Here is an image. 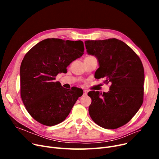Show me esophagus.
Returning <instances> with one entry per match:
<instances>
[{"label":"esophagus","instance_id":"34e87169","mask_svg":"<svg viewBox=\"0 0 159 159\" xmlns=\"http://www.w3.org/2000/svg\"><path fill=\"white\" fill-rule=\"evenodd\" d=\"M87 95V91H86V90H84V93H83V95L85 96V95Z\"/></svg>","mask_w":159,"mask_h":159}]
</instances>
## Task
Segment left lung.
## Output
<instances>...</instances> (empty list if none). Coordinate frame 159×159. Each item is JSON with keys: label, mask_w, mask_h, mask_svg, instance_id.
<instances>
[{"label": "left lung", "mask_w": 159, "mask_h": 159, "mask_svg": "<svg viewBox=\"0 0 159 159\" xmlns=\"http://www.w3.org/2000/svg\"><path fill=\"white\" fill-rule=\"evenodd\" d=\"M89 55L95 56L99 68L96 79L111 83L107 93L91 91L89 113L105 129H116L127 124L143 103L144 71L139 57L124 42L116 39L86 40Z\"/></svg>", "instance_id": "1"}]
</instances>
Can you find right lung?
<instances>
[{
	"mask_svg": "<svg viewBox=\"0 0 159 159\" xmlns=\"http://www.w3.org/2000/svg\"><path fill=\"white\" fill-rule=\"evenodd\" d=\"M81 40L47 39L25 55L20 65V96L29 114L39 123L53 126L64 121L79 97L55 80L71 62L84 54Z\"/></svg>",
	"mask_w": 159,
	"mask_h": 159,
	"instance_id": "obj_1",
	"label": "right lung"
}]
</instances>
